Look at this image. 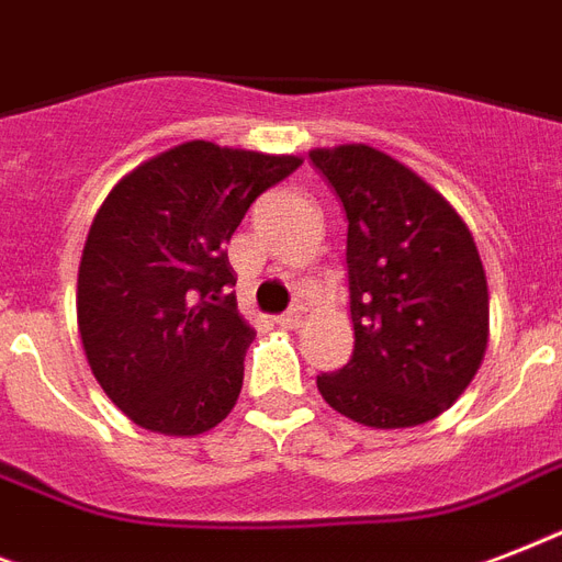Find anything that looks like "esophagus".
<instances>
[{
    "label": "esophagus",
    "mask_w": 562,
    "mask_h": 562,
    "mask_svg": "<svg viewBox=\"0 0 562 562\" xmlns=\"http://www.w3.org/2000/svg\"><path fill=\"white\" fill-rule=\"evenodd\" d=\"M273 321H277V326H282V329H297L303 315H300L297 308H289V312H282V315H277Z\"/></svg>",
    "instance_id": "obj_1"
}]
</instances>
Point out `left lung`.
Listing matches in <instances>:
<instances>
[{
  "instance_id": "8db88e82",
  "label": "left lung",
  "mask_w": 562,
  "mask_h": 562,
  "mask_svg": "<svg viewBox=\"0 0 562 562\" xmlns=\"http://www.w3.org/2000/svg\"><path fill=\"white\" fill-rule=\"evenodd\" d=\"M312 166L347 212V282L356 344L317 391L370 428L443 414L487 350V277L443 194L370 145L317 148Z\"/></svg>"
}]
</instances>
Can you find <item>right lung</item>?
Returning a JSON list of instances; mask_svg holds the SVG:
<instances>
[{
    "instance_id": "add662e5",
    "label": "right lung",
    "mask_w": 562,
    "mask_h": 562,
    "mask_svg": "<svg viewBox=\"0 0 562 562\" xmlns=\"http://www.w3.org/2000/svg\"><path fill=\"white\" fill-rule=\"evenodd\" d=\"M300 162L198 139L143 162L101 203L78 268V333L136 426L203 435L236 405L256 333L224 247Z\"/></svg>"
}]
</instances>
